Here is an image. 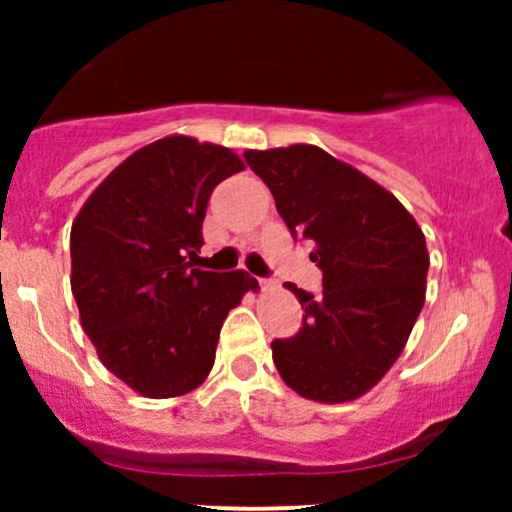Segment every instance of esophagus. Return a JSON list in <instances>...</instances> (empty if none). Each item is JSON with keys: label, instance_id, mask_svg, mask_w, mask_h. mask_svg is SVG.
<instances>
[{"label": "esophagus", "instance_id": "obj_1", "mask_svg": "<svg viewBox=\"0 0 512 512\" xmlns=\"http://www.w3.org/2000/svg\"><path fill=\"white\" fill-rule=\"evenodd\" d=\"M260 286L264 291H272V289H276V281H272V279H260Z\"/></svg>", "mask_w": 512, "mask_h": 512}]
</instances>
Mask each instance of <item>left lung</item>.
I'll list each match as a JSON object with an SVG mask.
<instances>
[{"instance_id": "obj_1", "label": "left lung", "mask_w": 512, "mask_h": 512, "mask_svg": "<svg viewBox=\"0 0 512 512\" xmlns=\"http://www.w3.org/2000/svg\"><path fill=\"white\" fill-rule=\"evenodd\" d=\"M293 238L315 245L322 293L289 284L303 308L296 337L274 339L284 383L322 404L366 395L407 344L424 308L428 250L402 202L313 144L245 151Z\"/></svg>"}]
</instances>
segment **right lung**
Listing matches in <instances>:
<instances>
[{
    "mask_svg": "<svg viewBox=\"0 0 512 512\" xmlns=\"http://www.w3.org/2000/svg\"><path fill=\"white\" fill-rule=\"evenodd\" d=\"M243 161L173 134L146 144L93 190L72 226V293L110 373L151 399L207 380L226 315L257 291L248 272H202V221Z\"/></svg>",
    "mask_w": 512,
    "mask_h": 512,
    "instance_id": "1",
    "label": "right lung"
}]
</instances>
